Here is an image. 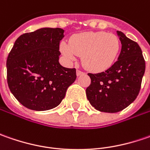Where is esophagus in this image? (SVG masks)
<instances>
[{
    "instance_id": "1",
    "label": "esophagus",
    "mask_w": 150,
    "mask_h": 150,
    "mask_svg": "<svg viewBox=\"0 0 150 150\" xmlns=\"http://www.w3.org/2000/svg\"><path fill=\"white\" fill-rule=\"evenodd\" d=\"M83 74H84L83 72H82V71H80V70H77V75H78V76L83 75Z\"/></svg>"
}]
</instances>
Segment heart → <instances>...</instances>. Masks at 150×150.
Instances as JSON below:
<instances>
[{"instance_id": "1", "label": "heart", "mask_w": 150, "mask_h": 150, "mask_svg": "<svg viewBox=\"0 0 150 150\" xmlns=\"http://www.w3.org/2000/svg\"><path fill=\"white\" fill-rule=\"evenodd\" d=\"M62 54L69 61L82 56V62L93 72L104 71L113 64L120 49V42L114 34L106 32H83L71 38L69 44L60 46Z\"/></svg>"}]
</instances>
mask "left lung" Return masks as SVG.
Returning <instances> with one entry per match:
<instances>
[{"mask_svg":"<svg viewBox=\"0 0 150 150\" xmlns=\"http://www.w3.org/2000/svg\"><path fill=\"white\" fill-rule=\"evenodd\" d=\"M122 44L118 60L105 72L88 73L91 83L87 98L97 110L104 112L122 111L135 100L141 88L145 61L139 44L117 31Z\"/></svg>","mask_w":150,"mask_h":150,"instance_id":"obj_1","label":"left lung"}]
</instances>
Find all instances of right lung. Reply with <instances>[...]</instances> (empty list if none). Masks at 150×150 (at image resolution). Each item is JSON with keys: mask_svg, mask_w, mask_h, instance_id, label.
<instances>
[{"mask_svg": "<svg viewBox=\"0 0 150 150\" xmlns=\"http://www.w3.org/2000/svg\"><path fill=\"white\" fill-rule=\"evenodd\" d=\"M64 30L45 27L21 35L6 60L7 83L21 103L36 111L60 104L76 80V69L59 63Z\"/></svg>", "mask_w": 150, "mask_h": 150, "instance_id": "add662e5", "label": "right lung"}]
</instances>
